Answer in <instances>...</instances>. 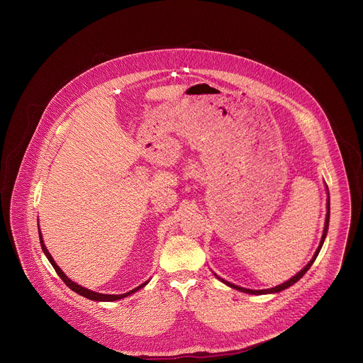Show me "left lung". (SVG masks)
I'll return each instance as SVG.
<instances>
[{"mask_svg": "<svg viewBox=\"0 0 363 363\" xmlns=\"http://www.w3.org/2000/svg\"><path fill=\"white\" fill-rule=\"evenodd\" d=\"M328 188V186H326ZM328 194H329V191H328ZM329 218H330V201L328 199V214H326V223H325V230H323V235H322V240H320V244H319V247H318V250H316V252H315V255H313V258L312 260L308 262V264L301 270V272H298L294 277H291L289 281H286V283H283V284H280V286H276V287H273V289H267V290H250V289H244V287H238V286H235V284H231V283H228V281H224L223 279H220L221 281H224L227 286H230V287H233V289H237V290H240V291H244V293H248V294H266V293H279V291H281V290H284V289H287V287H290L291 284H294L296 281H298L304 274H306V272L310 269V266H312L313 263H315V260H316V257H318V254H319V251H320V248H322V245H323V241H325V238H326V234H328V228H329Z\"/></svg>", "mask_w": 363, "mask_h": 363, "instance_id": "1", "label": "left lung"}]
</instances>
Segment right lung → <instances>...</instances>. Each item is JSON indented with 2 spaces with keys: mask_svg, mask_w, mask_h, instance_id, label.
<instances>
[{
  "mask_svg": "<svg viewBox=\"0 0 363 363\" xmlns=\"http://www.w3.org/2000/svg\"><path fill=\"white\" fill-rule=\"evenodd\" d=\"M38 235H40V244H41V248H43V251H44V254L47 255V258H48V262L51 263V266H53V269L56 270V273L60 276V279L66 283V286L69 287V289H72L73 291H76L77 294H80V296H83V297H87V298H90V300H96V301H113V300H119V298H123V297H126V296H129V294H132V293H135L136 290H139V289H142L145 284H147V281H145L143 284H140V286H138L136 289H133V290H130L129 293H125V294H101V293H96V291H91V290H87V289H84V287H82V286H79V284H76V283H73L60 269H59V266L56 264V262L53 260V257L50 255V252L47 251V248H45V245H44V242H43V237H41V233H38Z\"/></svg>",
  "mask_w": 363,
  "mask_h": 363,
  "instance_id": "1",
  "label": "right lung"
}]
</instances>
